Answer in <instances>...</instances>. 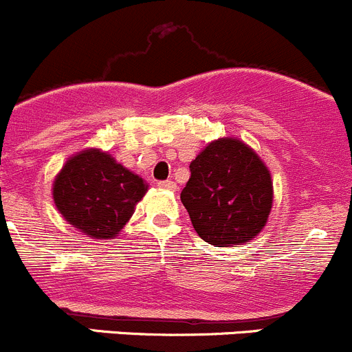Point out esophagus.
Returning <instances> with one entry per match:
<instances>
[{
	"mask_svg": "<svg viewBox=\"0 0 352 352\" xmlns=\"http://www.w3.org/2000/svg\"><path fill=\"white\" fill-rule=\"evenodd\" d=\"M157 186L159 188H164V190H169V191H175L176 190V183H175V181H159Z\"/></svg>",
	"mask_w": 352,
	"mask_h": 352,
	"instance_id": "34e87169",
	"label": "esophagus"
}]
</instances>
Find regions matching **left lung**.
<instances>
[{
  "mask_svg": "<svg viewBox=\"0 0 352 352\" xmlns=\"http://www.w3.org/2000/svg\"><path fill=\"white\" fill-rule=\"evenodd\" d=\"M190 171L181 201L204 241L232 246L260 234L274 188L270 171L253 148L238 138H219L191 161Z\"/></svg>",
  "mask_w": 352,
  "mask_h": 352,
  "instance_id": "left-lung-1",
  "label": "left lung"
}]
</instances>
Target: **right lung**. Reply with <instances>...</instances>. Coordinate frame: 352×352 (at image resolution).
Masks as SVG:
<instances>
[{"instance_id": "add662e5", "label": "right lung", "mask_w": 352, "mask_h": 352, "mask_svg": "<svg viewBox=\"0 0 352 352\" xmlns=\"http://www.w3.org/2000/svg\"><path fill=\"white\" fill-rule=\"evenodd\" d=\"M147 193V183L107 152L87 148L66 161L53 198L66 222L94 239H113Z\"/></svg>"}]
</instances>
